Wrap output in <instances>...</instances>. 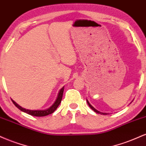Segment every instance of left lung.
Here are the masks:
<instances>
[{"instance_id":"obj_1","label":"left lung","mask_w":146,"mask_h":146,"mask_svg":"<svg viewBox=\"0 0 146 146\" xmlns=\"http://www.w3.org/2000/svg\"><path fill=\"white\" fill-rule=\"evenodd\" d=\"M86 102H87V104H88V106H90V108H91V109L93 110H94V111L95 112V113H99V114H102V115H108V114H109V113H101V112L98 111V110H96V109H95V108H93V107L90 104V103H89V102H88V100H86Z\"/></svg>"}]
</instances>
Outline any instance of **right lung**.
I'll return each mask as SVG.
<instances>
[{
	"label": "right lung",
	"instance_id": "obj_1",
	"mask_svg": "<svg viewBox=\"0 0 146 146\" xmlns=\"http://www.w3.org/2000/svg\"><path fill=\"white\" fill-rule=\"evenodd\" d=\"M63 93H64V87L62 88L61 90H60L59 94H58V98H57L56 101L55 102V103L53 104V105L51 107H50L48 109L44 110H27L25 109V108H22L21 106H20L19 105L17 104L15 102L14 100H11L13 104L16 106V107L21 110V111L25 112V113L29 114L30 115H32V116H35V117H44V116H46V115H50V114L53 113V112L55 111L57 109V108L58 107V106L60 105V104L61 103L62 99V95H63Z\"/></svg>",
	"mask_w": 146,
	"mask_h": 146
}]
</instances>
